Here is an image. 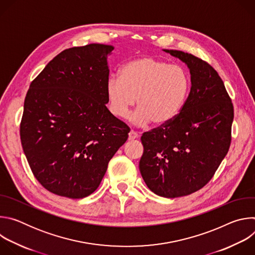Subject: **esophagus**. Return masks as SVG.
I'll use <instances>...</instances> for the list:
<instances>
[{"mask_svg": "<svg viewBox=\"0 0 255 255\" xmlns=\"http://www.w3.org/2000/svg\"><path fill=\"white\" fill-rule=\"evenodd\" d=\"M138 137H139V134L136 133L135 131L131 130V131L129 132V135H128V140H134V139H137Z\"/></svg>", "mask_w": 255, "mask_h": 255, "instance_id": "obj_1", "label": "esophagus"}]
</instances>
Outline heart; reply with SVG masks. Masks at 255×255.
I'll use <instances>...</instances> for the list:
<instances>
[{
	"mask_svg": "<svg viewBox=\"0 0 255 255\" xmlns=\"http://www.w3.org/2000/svg\"><path fill=\"white\" fill-rule=\"evenodd\" d=\"M189 90V77L183 67L144 56L126 62L119 78L109 79L106 95L115 116L124 117L136 101V121L161 126L183 110Z\"/></svg>",
	"mask_w": 255,
	"mask_h": 255,
	"instance_id": "b5f03b06",
	"label": "heart"
}]
</instances>
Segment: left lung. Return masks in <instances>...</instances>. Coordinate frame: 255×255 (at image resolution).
Listing matches in <instances>:
<instances>
[{
  "label": "left lung",
  "mask_w": 255,
  "mask_h": 255,
  "mask_svg": "<svg viewBox=\"0 0 255 255\" xmlns=\"http://www.w3.org/2000/svg\"><path fill=\"white\" fill-rule=\"evenodd\" d=\"M163 51L187 64L191 92L172 121L142 135L139 169L151 192L178 198L202 189L219 167L230 147L234 111L223 81L209 63L183 51Z\"/></svg>",
  "instance_id": "obj_1"
}]
</instances>
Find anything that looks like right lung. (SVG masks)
<instances>
[{
    "instance_id": "1",
    "label": "right lung",
    "mask_w": 255,
    "mask_h": 255,
    "mask_svg": "<svg viewBox=\"0 0 255 255\" xmlns=\"http://www.w3.org/2000/svg\"><path fill=\"white\" fill-rule=\"evenodd\" d=\"M114 46L88 44L56 55L30 85L20 126L34 176L69 199L94 193L129 127L106 105L108 55Z\"/></svg>"
}]
</instances>
